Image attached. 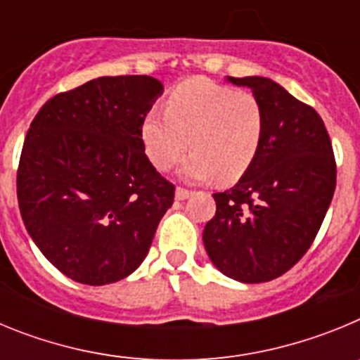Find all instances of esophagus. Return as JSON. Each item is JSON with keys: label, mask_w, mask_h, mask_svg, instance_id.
<instances>
[{"label": "esophagus", "mask_w": 360, "mask_h": 360, "mask_svg": "<svg viewBox=\"0 0 360 360\" xmlns=\"http://www.w3.org/2000/svg\"><path fill=\"white\" fill-rule=\"evenodd\" d=\"M191 195H193V193L187 189H184V187H176V191H174V198L176 200H187Z\"/></svg>", "instance_id": "esophagus-1"}]
</instances>
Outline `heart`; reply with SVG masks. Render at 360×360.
Returning <instances> with one entry per match:
<instances>
[{
  "label": "heart",
  "instance_id": "1",
  "mask_svg": "<svg viewBox=\"0 0 360 360\" xmlns=\"http://www.w3.org/2000/svg\"><path fill=\"white\" fill-rule=\"evenodd\" d=\"M262 104L247 91L191 79L165 101V113L151 110L142 120L144 151L157 169H169L187 148L180 167L189 182H236L256 158L263 139Z\"/></svg>",
  "mask_w": 360,
  "mask_h": 360
}]
</instances>
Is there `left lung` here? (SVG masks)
I'll use <instances>...</instances> for the list:
<instances>
[{
  "label": "left lung",
  "mask_w": 360,
  "mask_h": 360,
  "mask_svg": "<svg viewBox=\"0 0 360 360\" xmlns=\"http://www.w3.org/2000/svg\"><path fill=\"white\" fill-rule=\"evenodd\" d=\"M262 104L263 139L249 171L214 193L216 214L203 229L212 265L241 283H265L310 249L335 191V158L314 108L266 77H227Z\"/></svg>",
  "instance_id": "left-lung-1"
}]
</instances>
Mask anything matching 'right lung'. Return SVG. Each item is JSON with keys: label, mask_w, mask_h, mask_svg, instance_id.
Here are the masks:
<instances>
[{"label": "right lung", "mask_w": 360, "mask_h": 360, "mask_svg": "<svg viewBox=\"0 0 360 360\" xmlns=\"http://www.w3.org/2000/svg\"><path fill=\"white\" fill-rule=\"evenodd\" d=\"M164 91L149 75L97 77L44 103L25 136L18 202L43 256L91 287L135 272L174 186L148 160L142 120Z\"/></svg>", "instance_id": "add662e5"}]
</instances>
